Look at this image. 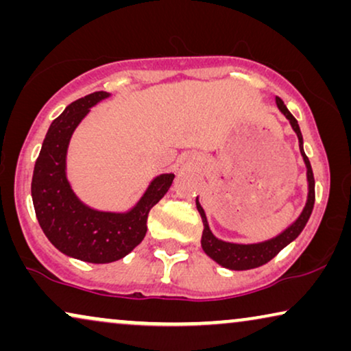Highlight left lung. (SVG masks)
Listing matches in <instances>:
<instances>
[{"instance_id":"1","label":"left lung","mask_w":351,"mask_h":351,"mask_svg":"<svg viewBox=\"0 0 351 351\" xmlns=\"http://www.w3.org/2000/svg\"><path fill=\"white\" fill-rule=\"evenodd\" d=\"M276 105L280 108V112L289 119L292 129L297 134L299 138V148L300 155L304 158L305 166H306V182H308V196H306L305 208L302 210L299 217L295 219L294 223H291L285 232H281L278 237L267 239L262 243H254V244H238V243H227L222 239L215 238L213 232H210L208 219H206L204 209L201 208L198 198H196V208L203 219V237H201V247L208 256L213 258L214 262H217L219 265H222L228 270H251V268H257L261 265H265L267 262H270L273 257L276 256L281 249H285L287 244L294 241V239L302 233V230L305 228L306 222H308L311 210H313L315 204V177L313 171H311V165L304 152V138H302V132L299 128L297 119L292 117V113L287 110L285 102L280 97H276Z\"/></svg>"}]
</instances>
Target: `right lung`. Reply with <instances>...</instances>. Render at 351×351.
<instances>
[{
    "instance_id": "obj_1",
    "label": "right lung",
    "mask_w": 351,
    "mask_h": 351,
    "mask_svg": "<svg viewBox=\"0 0 351 351\" xmlns=\"http://www.w3.org/2000/svg\"><path fill=\"white\" fill-rule=\"evenodd\" d=\"M110 97L99 90L71 102L47 129L32 179L36 219L47 239L65 256L90 263H110L128 256L147 233L153 206L167 193L174 174L152 180L128 213H104L86 206L66 179V150L75 129L90 107Z\"/></svg>"
}]
</instances>
